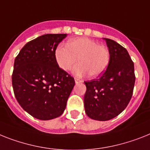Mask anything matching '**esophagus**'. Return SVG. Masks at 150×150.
Segmentation results:
<instances>
[{
    "mask_svg": "<svg viewBox=\"0 0 150 150\" xmlns=\"http://www.w3.org/2000/svg\"><path fill=\"white\" fill-rule=\"evenodd\" d=\"M74 80H75V83H78L81 82V80H80L79 78L75 77V78H74Z\"/></svg>",
    "mask_w": 150,
    "mask_h": 150,
    "instance_id": "esophagus-1",
    "label": "esophagus"
}]
</instances>
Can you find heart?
Masks as SVG:
<instances>
[{"label":"heart","mask_w":150,"mask_h":150,"mask_svg":"<svg viewBox=\"0 0 150 150\" xmlns=\"http://www.w3.org/2000/svg\"><path fill=\"white\" fill-rule=\"evenodd\" d=\"M55 59L58 66L67 71L80 63L75 70L76 75L89 74L91 77H98L106 71L110 60V53L106 46L100 45L87 38L70 40L67 45H59L55 50Z\"/></svg>","instance_id":"1"}]
</instances>
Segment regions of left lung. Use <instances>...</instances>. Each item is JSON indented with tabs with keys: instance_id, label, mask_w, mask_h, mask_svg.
<instances>
[{
	"instance_id": "left-lung-1",
	"label": "left lung",
	"mask_w": 150,
	"mask_h": 150,
	"mask_svg": "<svg viewBox=\"0 0 150 150\" xmlns=\"http://www.w3.org/2000/svg\"><path fill=\"white\" fill-rule=\"evenodd\" d=\"M110 53V64L98 78L85 81L84 107L93 120L106 121L124 110L133 96L136 76L134 64L126 48L104 38Z\"/></svg>"
}]
</instances>
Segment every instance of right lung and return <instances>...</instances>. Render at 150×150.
<instances>
[{
	"label": "right lung",
	"instance_id": "obj_1",
	"mask_svg": "<svg viewBox=\"0 0 150 150\" xmlns=\"http://www.w3.org/2000/svg\"><path fill=\"white\" fill-rule=\"evenodd\" d=\"M66 33L44 34L23 46L16 57L12 86L17 102L32 117L49 120L60 117L75 85L74 77L55 59Z\"/></svg>",
	"mask_w": 150,
	"mask_h": 150
}]
</instances>
